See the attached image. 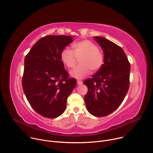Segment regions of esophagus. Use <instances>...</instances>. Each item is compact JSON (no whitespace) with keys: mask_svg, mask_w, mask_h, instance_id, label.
Segmentation results:
<instances>
[{"mask_svg":"<svg viewBox=\"0 0 153 153\" xmlns=\"http://www.w3.org/2000/svg\"><path fill=\"white\" fill-rule=\"evenodd\" d=\"M82 84V81H80V80H78L77 81V84H78V85H81Z\"/></svg>","mask_w":153,"mask_h":153,"instance_id":"obj_1","label":"esophagus"}]
</instances>
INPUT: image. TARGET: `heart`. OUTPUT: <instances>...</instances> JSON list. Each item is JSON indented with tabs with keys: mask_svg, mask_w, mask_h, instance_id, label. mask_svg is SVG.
Returning <instances> with one entry per match:
<instances>
[{
	"mask_svg": "<svg viewBox=\"0 0 153 153\" xmlns=\"http://www.w3.org/2000/svg\"><path fill=\"white\" fill-rule=\"evenodd\" d=\"M73 52L69 48H64L61 52L62 62L68 69H73L79 59L80 64L71 75L76 79H82L88 76L91 70L96 72L100 70L104 63V55L97 45L89 40H82L72 45Z\"/></svg>",
	"mask_w": 153,
	"mask_h": 153,
	"instance_id": "heart-1",
	"label": "heart"
}]
</instances>
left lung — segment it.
Returning a JSON list of instances; mask_svg holds the SVG:
<instances>
[{
	"instance_id": "1",
	"label": "left lung",
	"mask_w": 153,
	"mask_h": 153,
	"mask_svg": "<svg viewBox=\"0 0 153 153\" xmlns=\"http://www.w3.org/2000/svg\"><path fill=\"white\" fill-rule=\"evenodd\" d=\"M94 38L103 50L104 64L92 78L84 81L88 88L84 101L90 114L105 117L123 102L129 89L131 65L120 47L103 37Z\"/></svg>"
}]
</instances>
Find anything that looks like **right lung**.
<instances>
[{
    "mask_svg": "<svg viewBox=\"0 0 153 153\" xmlns=\"http://www.w3.org/2000/svg\"><path fill=\"white\" fill-rule=\"evenodd\" d=\"M73 36L50 35L33 45L24 60L22 88L31 106L41 115L54 118L65 111L67 99L76 86L60 58Z\"/></svg>",
    "mask_w": 153,
    "mask_h": 153,
    "instance_id": "1",
    "label": "right lung"
}]
</instances>
